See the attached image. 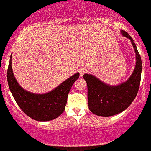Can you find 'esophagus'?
<instances>
[{
	"instance_id": "1",
	"label": "esophagus",
	"mask_w": 151,
	"mask_h": 151,
	"mask_svg": "<svg viewBox=\"0 0 151 151\" xmlns=\"http://www.w3.org/2000/svg\"><path fill=\"white\" fill-rule=\"evenodd\" d=\"M87 71H88V70H87V68H85V67L80 68V70H79V72H80V76H81V77H83V74H85Z\"/></svg>"
}]
</instances>
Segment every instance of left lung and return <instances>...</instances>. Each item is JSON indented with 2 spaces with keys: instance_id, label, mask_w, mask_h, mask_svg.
Instances as JSON below:
<instances>
[{
  "instance_id": "obj_1",
  "label": "left lung",
  "mask_w": 151,
  "mask_h": 151,
  "mask_svg": "<svg viewBox=\"0 0 151 151\" xmlns=\"http://www.w3.org/2000/svg\"><path fill=\"white\" fill-rule=\"evenodd\" d=\"M121 34L130 39L136 54V66L130 77L121 84L110 85L92 74L83 75L88 85V107L91 112L99 116L109 117L122 112L130 106L139 91L142 73L141 57L132 38L123 30H121Z\"/></svg>"
}]
</instances>
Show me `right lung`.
Returning <instances> with one entry per match:
<instances>
[{
	"mask_svg": "<svg viewBox=\"0 0 151 151\" xmlns=\"http://www.w3.org/2000/svg\"><path fill=\"white\" fill-rule=\"evenodd\" d=\"M79 77L80 74L76 73L52 91L38 94L23 89L17 81L12 67V55L7 71L9 87L15 101L28 116L37 121H51L63 113L68 93Z\"/></svg>",
	"mask_w": 151,
	"mask_h": 151,
	"instance_id": "right-lung-1",
	"label": "right lung"
}]
</instances>
